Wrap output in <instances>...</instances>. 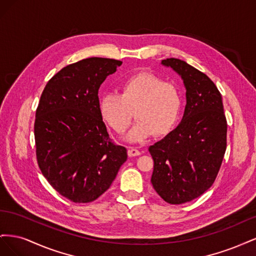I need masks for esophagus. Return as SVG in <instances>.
<instances>
[{"label": "esophagus", "mask_w": 256, "mask_h": 256, "mask_svg": "<svg viewBox=\"0 0 256 256\" xmlns=\"http://www.w3.org/2000/svg\"><path fill=\"white\" fill-rule=\"evenodd\" d=\"M141 154V152L138 150L136 148H134V147H128V156L129 157H136V156H140Z\"/></svg>", "instance_id": "esophagus-1"}]
</instances>
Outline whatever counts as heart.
Wrapping results in <instances>:
<instances>
[{
    "mask_svg": "<svg viewBox=\"0 0 256 256\" xmlns=\"http://www.w3.org/2000/svg\"><path fill=\"white\" fill-rule=\"evenodd\" d=\"M182 106V94L176 85L142 72L122 83L120 95L108 92L100 98L99 112L120 134L129 128L136 114L138 122L126 138L138 143L154 134L161 136L171 132L180 120Z\"/></svg>",
    "mask_w": 256,
    "mask_h": 256,
    "instance_id": "1",
    "label": "heart"
}]
</instances>
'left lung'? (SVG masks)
<instances>
[{
	"label": "left lung",
	"mask_w": 256,
	"mask_h": 256,
	"mask_svg": "<svg viewBox=\"0 0 256 256\" xmlns=\"http://www.w3.org/2000/svg\"><path fill=\"white\" fill-rule=\"evenodd\" d=\"M180 76L186 88L182 122L150 146L152 184L170 204H184L212 187L226 150L228 124L219 90L208 76L184 60H161Z\"/></svg>",
	"instance_id": "obj_1"
}]
</instances>
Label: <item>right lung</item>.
Returning <instances> with one entry per match:
<instances>
[{
    "label": "right lung",
    "mask_w": 256,
    "mask_h": 256,
    "mask_svg": "<svg viewBox=\"0 0 256 256\" xmlns=\"http://www.w3.org/2000/svg\"><path fill=\"white\" fill-rule=\"evenodd\" d=\"M122 62L90 58L64 67L46 85L36 110V156L60 196L90 203L110 188L127 150L111 142L98 90Z\"/></svg>",
    "instance_id": "1"
}]
</instances>
